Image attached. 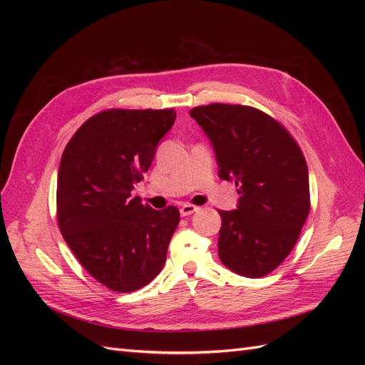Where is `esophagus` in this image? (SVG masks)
Listing matches in <instances>:
<instances>
[{
	"instance_id": "esophagus-1",
	"label": "esophagus",
	"mask_w": 365,
	"mask_h": 365,
	"mask_svg": "<svg viewBox=\"0 0 365 365\" xmlns=\"http://www.w3.org/2000/svg\"><path fill=\"white\" fill-rule=\"evenodd\" d=\"M195 212H197V207H196V205H192V204H184V205L181 207V210H180L181 216H190V215L195 213Z\"/></svg>"
}]
</instances>
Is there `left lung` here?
I'll use <instances>...</instances> for the list:
<instances>
[{
	"label": "left lung",
	"instance_id": "1",
	"mask_svg": "<svg viewBox=\"0 0 365 365\" xmlns=\"http://www.w3.org/2000/svg\"><path fill=\"white\" fill-rule=\"evenodd\" d=\"M216 152L220 180H233L239 205L219 210V259L233 272L259 279L289 256L311 210L307 165L279 120L247 105L196 106Z\"/></svg>",
	"mask_w": 365,
	"mask_h": 365
}]
</instances>
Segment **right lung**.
<instances>
[{"label": "right lung", "mask_w": 365, "mask_h": 365, "mask_svg": "<svg viewBox=\"0 0 365 365\" xmlns=\"http://www.w3.org/2000/svg\"><path fill=\"white\" fill-rule=\"evenodd\" d=\"M173 109H105L65 146L58 173V225L76 259L108 289L134 292L157 277L180 210H153L130 190L143 180Z\"/></svg>", "instance_id": "1"}]
</instances>
